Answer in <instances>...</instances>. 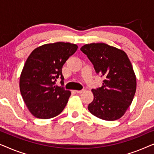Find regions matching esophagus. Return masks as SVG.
Returning <instances> with one entry per match:
<instances>
[{"label": "esophagus", "mask_w": 154, "mask_h": 154, "mask_svg": "<svg viewBox=\"0 0 154 154\" xmlns=\"http://www.w3.org/2000/svg\"><path fill=\"white\" fill-rule=\"evenodd\" d=\"M84 91H85V90L83 89V90H75V92H76V93L81 94V93H82V92H83Z\"/></svg>", "instance_id": "1"}]
</instances>
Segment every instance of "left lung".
I'll return each instance as SVG.
<instances>
[{
    "instance_id": "obj_1",
    "label": "left lung",
    "mask_w": 154,
    "mask_h": 154,
    "mask_svg": "<svg viewBox=\"0 0 154 154\" xmlns=\"http://www.w3.org/2000/svg\"><path fill=\"white\" fill-rule=\"evenodd\" d=\"M81 50L87 55L97 74L104 76L102 87L92 89L94 100L88 110L105 121L123 116L136 91V77L131 62L123 50L106 43H90Z\"/></svg>"
}]
</instances>
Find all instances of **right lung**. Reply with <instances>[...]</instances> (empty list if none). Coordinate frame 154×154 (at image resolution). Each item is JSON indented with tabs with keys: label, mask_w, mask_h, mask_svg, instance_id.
<instances>
[{
	"label": "right lung",
	"mask_w": 154,
	"mask_h": 154,
	"mask_svg": "<svg viewBox=\"0 0 154 154\" xmlns=\"http://www.w3.org/2000/svg\"><path fill=\"white\" fill-rule=\"evenodd\" d=\"M77 49L75 44L64 42L45 44L35 48L27 58L20 88L27 108L35 117L51 119L64 110L71 92L64 89L62 69ZM59 77L62 86L55 85Z\"/></svg>",
	"instance_id": "1"
}]
</instances>
